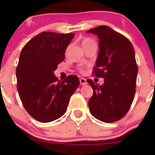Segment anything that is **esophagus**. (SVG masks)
Returning a JSON list of instances; mask_svg holds the SVG:
<instances>
[{
	"instance_id": "34e87169",
	"label": "esophagus",
	"mask_w": 155,
	"mask_h": 155,
	"mask_svg": "<svg viewBox=\"0 0 155 155\" xmlns=\"http://www.w3.org/2000/svg\"><path fill=\"white\" fill-rule=\"evenodd\" d=\"M79 81H80V84L81 85H85L87 84V80L85 79H84V78H81V79H79Z\"/></svg>"
}]
</instances>
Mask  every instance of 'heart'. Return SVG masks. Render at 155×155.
I'll return each instance as SVG.
<instances>
[{
    "label": "heart",
    "instance_id": "1",
    "mask_svg": "<svg viewBox=\"0 0 155 155\" xmlns=\"http://www.w3.org/2000/svg\"><path fill=\"white\" fill-rule=\"evenodd\" d=\"M92 42H94V41H92V40H91V39H90V38H85V39H84L83 41H82V47H83V46L86 45V44H87L92 43ZM81 71H83L82 69H81Z\"/></svg>",
    "mask_w": 155,
    "mask_h": 155
}]
</instances>
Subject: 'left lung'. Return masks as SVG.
<instances>
[{"instance_id": "obj_1", "label": "left lung", "mask_w": 155, "mask_h": 155, "mask_svg": "<svg viewBox=\"0 0 155 155\" xmlns=\"http://www.w3.org/2000/svg\"><path fill=\"white\" fill-rule=\"evenodd\" d=\"M87 33L99 39L93 74L104 79L103 85L87 80L93 89L89 108L95 118L112 123L125 116L136 94L138 65L134 48L125 36L108 26L96 27Z\"/></svg>"}]
</instances>
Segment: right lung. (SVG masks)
Here are the masks:
<instances>
[{
  "instance_id": "add662e5",
  "label": "right lung",
  "mask_w": 155,
  "mask_h": 155,
  "mask_svg": "<svg viewBox=\"0 0 155 155\" xmlns=\"http://www.w3.org/2000/svg\"><path fill=\"white\" fill-rule=\"evenodd\" d=\"M74 35L42 32L21 51L16 69L17 90L24 108L38 122H52L63 116L79 87L78 76L70 75L60 81L54 74Z\"/></svg>"
}]
</instances>
